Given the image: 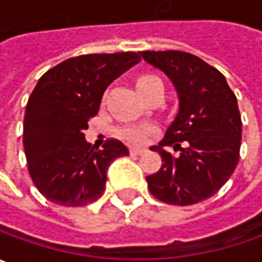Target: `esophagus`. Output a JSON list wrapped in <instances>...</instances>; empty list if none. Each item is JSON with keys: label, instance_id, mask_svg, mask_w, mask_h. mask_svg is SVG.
<instances>
[{"label": "esophagus", "instance_id": "esophagus-1", "mask_svg": "<svg viewBox=\"0 0 262 262\" xmlns=\"http://www.w3.org/2000/svg\"><path fill=\"white\" fill-rule=\"evenodd\" d=\"M129 152H130V155H142L143 152H146V149L145 148H130L129 149Z\"/></svg>", "mask_w": 262, "mask_h": 262}]
</instances>
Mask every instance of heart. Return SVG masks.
Listing matches in <instances>:
<instances>
[{"label":"heart","mask_w":262,"mask_h":262,"mask_svg":"<svg viewBox=\"0 0 262 262\" xmlns=\"http://www.w3.org/2000/svg\"><path fill=\"white\" fill-rule=\"evenodd\" d=\"M158 86H164V84H162V79L157 75L146 74V75H140L136 79V88L142 95H145ZM150 132L152 129L148 126H129V127H123L122 130L119 132V135L129 143H143Z\"/></svg>","instance_id":"obj_1"}]
</instances>
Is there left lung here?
Returning <instances> with one entry per match:
<instances>
[{"instance_id": "left-lung-1", "label": "left lung", "mask_w": 262, "mask_h": 262, "mask_svg": "<svg viewBox=\"0 0 262 262\" xmlns=\"http://www.w3.org/2000/svg\"><path fill=\"white\" fill-rule=\"evenodd\" d=\"M167 75L178 95V113L165 138L150 150L162 165L146 177L150 194L167 204L188 206L212 197L233 174L239 161L242 122L226 78L187 52H139ZM172 146L180 154L163 149Z\"/></svg>"}]
</instances>
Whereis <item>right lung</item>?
<instances>
[{"mask_svg":"<svg viewBox=\"0 0 262 262\" xmlns=\"http://www.w3.org/2000/svg\"><path fill=\"white\" fill-rule=\"evenodd\" d=\"M139 60L135 52L81 55L41 75L26 107L23 143L33 183L49 202L93 203L104 193L110 164L129 155L116 139L94 149L84 130L107 86Z\"/></svg>","mask_w":262,"mask_h":262,"instance_id":"obj_1","label":"right lung"}]
</instances>
